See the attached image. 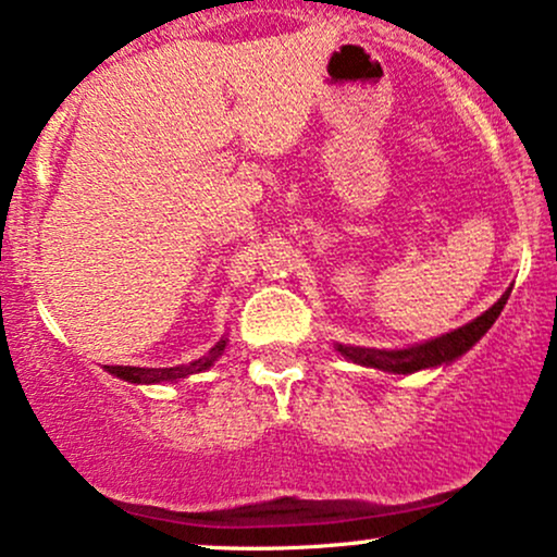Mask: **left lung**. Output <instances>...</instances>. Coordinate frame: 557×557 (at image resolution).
Masks as SVG:
<instances>
[{"mask_svg":"<svg viewBox=\"0 0 557 557\" xmlns=\"http://www.w3.org/2000/svg\"><path fill=\"white\" fill-rule=\"evenodd\" d=\"M510 290L497 300L492 309L484 311L482 317H476L474 322L463 324V327L447 332L443 337H434L430 343H421L417 348L408 350H369V348H354V345H337V350L345 356V359L363 363V367L385 369V372H398V374H411L419 372V369L426 367H440V363H447L458 356H463L466 350L474 345L479 337L487 332L495 319L500 317L505 300H508Z\"/></svg>","mask_w":557,"mask_h":557,"instance_id":"obj_1","label":"left lung"}]
</instances>
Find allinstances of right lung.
I'll list each match as a JSON object with an SVG mask.
<instances>
[{
    "label": "right lung",
    "mask_w": 557,
    "mask_h": 557,
    "mask_svg": "<svg viewBox=\"0 0 557 557\" xmlns=\"http://www.w3.org/2000/svg\"><path fill=\"white\" fill-rule=\"evenodd\" d=\"M225 350V341H220L212 348V354L203 356V359H198L194 363H188V367H170V369H146V367H107V372L120 376V380L125 382H175V380H183V376L188 374H196V372H203V369H209L214 363L216 356Z\"/></svg>",
    "instance_id": "1"
}]
</instances>
